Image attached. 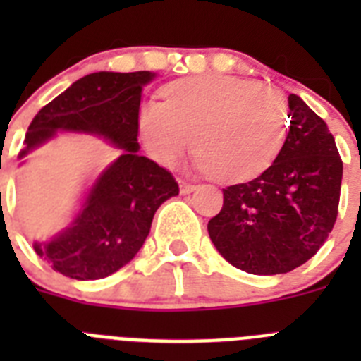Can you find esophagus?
Segmentation results:
<instances>
[{
    "label": "esophagus",
    "mask_w": 361,
    "mask_h": 361,
    "mask_svg": "<svg viewBox=\"0 0 361 361\" xmlns=\"http://www.w3.org/2000/svg\"><path fill=\"white\" fill-rule=\"evenodd\" d=\"M178 190H180L183 195H188V193H191V191L195 190V184L188 183V180H178Z\"/></svg>",
    "instance_id": "esophagus-1"
}]
</instances>
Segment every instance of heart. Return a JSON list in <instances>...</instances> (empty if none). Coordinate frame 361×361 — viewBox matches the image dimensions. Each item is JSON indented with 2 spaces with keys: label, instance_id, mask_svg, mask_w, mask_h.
Instances as JSON below:
<instances>
[{
  "label": "heart",
  "instance_id": "b5f03b06",
  "mask_svg": "<svg viewBox=\"0 0 361 361\" xmlns=\"http://www.w3.org/2000/svg\"><path fill=\"white\" fill-rule=\"evenodd\" d=\"M162 95L164 103L139 106L137 133L149 157L166 168L195 142L197 170L224 183L245 180L269 168L288 135L282 99L253 82L200 75L173 82Z\"/></svg>",
  "mask_w": 361,
  "mask_h": 361
}]
</instances>
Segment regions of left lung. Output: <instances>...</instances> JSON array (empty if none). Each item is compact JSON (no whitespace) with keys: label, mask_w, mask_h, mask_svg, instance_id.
Instances as JSON below:
<instances>
[{"label":"left lung","mask_w":361,"mask_h":361,"mask_svg":"<svg viewBox=\"0 0 361 361\" xmlns=\"http://www.w3.org/2000/svg\"><path fill=\"white\" fill-rule=\"evenodd\" d=\"M289 132L273 164L224 191L208 222L216 251L251 275H280L317 255L336 222L343 164L324 119L289 95Z\"/></svg>","instance_id":"obj_1"}]
</instances>
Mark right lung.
<instances>
[{"instance_id": "1", "label": "right lung", "mask_w": 361, "mask_h": 361, "mask_svg": "<svg viewBox=\"0 0 361 361\" xmlns=\"http://www.w3.org/2000/svg\"><path fill=\"white\" fill-rule=\"evenodd\" d=\"M155 73L95 72L78 79L37 111L25 135L23 159L63 132L88 133L119 148V157L95 178L72 222L34 251L75 280H99L119 271L139 253L155 212L178 195L171 173L139 155L137 110Z\"/></svg>"}]
</instances>
